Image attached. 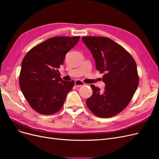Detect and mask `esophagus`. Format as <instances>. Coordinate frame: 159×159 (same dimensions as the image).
Segmentation results:
<instances>
[{
	"instance_id": "esophagus-1",
	"label": "esophagus",
	"mask_w": 159,
	"mask_h": 159,
	"mask_svg": "<svg viewBox=\"0 0 159 159\" xmlns=\"http://www.w3.org/2000/svg\"><path fill=\"white\" fill-rule=\"evenodd\" d=\"M84 85V82L81 81L80 80H77L75 81V87H81V86Z\"/></svg>"
}]
</instances>
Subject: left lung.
Returning <instances> with one entry per match:
<instances>
[{"label":"left lung","instance_id":"obj_1","mask_svg":"<svg viewBox=\"0 0 159 159\" xmlns=\"http://www.w3.org/2000/svg\"><path fill=\"white\" fill-rule=\"evenodd\" d=\"M95 61V66L104 73L105 89L91 85L93 95L86 105L98 117L110 118L126 107L139 84L137 65L133 57L118 43L108 37H82Z\"/></svg>","mask_w":159,"mask_h":159}]
</instances>
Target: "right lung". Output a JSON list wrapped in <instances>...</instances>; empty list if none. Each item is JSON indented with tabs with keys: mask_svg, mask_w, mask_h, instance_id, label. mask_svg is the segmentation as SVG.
I'll list each match as a JSON object with an SVG mask.
<instances>
[{
	"mask_svg": "<svg viewBox=\"0 0 159 159\" xmlns=\"http://www.w3.org/2000/svg\"><path fill=\"white\" fill-rule=\"evenodd\" d=\"M80 38H50L32 48L24 57L19 77L20 89L38 113L50 115L59 111L73 88L74 81L63 80L58 68Z\"/></svg>",
	"mask_w": 159,
	"mask_h": 159,
	"instance_id": "obj_1",
	"label": "right lung"
}]
</instances>
